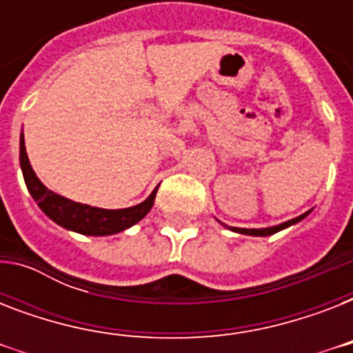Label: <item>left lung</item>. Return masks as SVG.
Listing matches in <instances>:
<instances>
[{"label": "left lung", "mask_w": 353, "mask_h": 353, "mask_svg": "<svg viewBox=\"0 0 353 353\" xmlns=\"http://www.w3.org/2000/svg\"><path fill=\"white\" fill-rule=\"evenodd\" d=\"M310 214V210L307 212H304V214L296 216V218H293V220L290 221H284V223H280V225H274V227H265V229H240V227H227L225 223H221V225H225L227 229H231V231L234 232H240V234H247V236H271L274 234V232L279 231H284V229H288V227L295 225V223H299V221H302L306 216Z\"/></svg>", "instance_id": "1"}]
</instances>
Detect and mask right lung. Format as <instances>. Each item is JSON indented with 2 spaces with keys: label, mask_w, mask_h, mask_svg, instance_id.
<instances>
[{
  "label": "right lung",
  "mask_w": 353,
  "mask_h": 353,
  "mask_svg": "<svg viewBox=\"0 0 353 353\" xmlns=\"http://www.w3.org/2000/svg\"><path fill=\"white\" fill-rule=\"evenodd\" d=\"M19 166H21V172H23V179L27 188H29V194L38 203V207L43 210V214L47 218H51L60 227H63V229L79 232V234L110 236L126 231V229L135 225L137 221H141L144 216L148 214L152 205H154L155 194H157V188H155L143 203L117 210L99 209V207L71 201V199L49 190L38 179L32 166H30L29 157H27L23 133L19 137Z\"/></svg>",
  "instance_id": "1"
}]
</instances>
